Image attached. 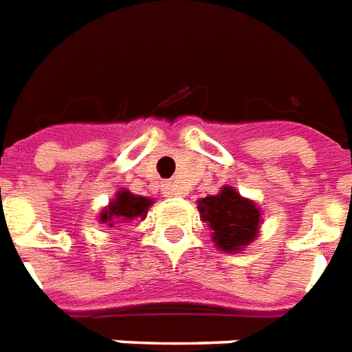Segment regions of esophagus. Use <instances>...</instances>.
<instances>
[{
    "instance_id": "obj_1",
    "label": "esophagus",
    "mask_w": 352,
    "mask_h": 352,
    "mask_svg": "<svg viewBox=\"0 0 352 352\" xmlns=\"http://www.w3.org/2000/svg\"><path fill=\"white\" fill-rule=\"evenodd\" d=\"M166 195L167 196H181V195H185V192H183V188H181L179 185H175V183H167Z\"/></svg>"
}]
</instances>
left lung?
<instances>
[{
    "mask_svg": "<svg viewBox=\"0 0 352 352\" xmlns=\"http://www.w3.org/2000/svg\"><path fill=\"white\" fill-rule=\"evenodd\" d=\"M200 219L210 227L214 245L223 252H241L260 233L262 210L235 186L223 185L217 195L198 200Z\"/></svg>",
    "mask_w": 352,
    "mask_h": 352,
    "instance_id": "1",
    "label": "left lung"
}]
</instances>
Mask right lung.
<instances>
[{"label":"right lung","mask_w":352,"mask_h":352,"mask_svg":"<svg viewBox=\"0 0 352 352\" xmlns=\"http://www.w3.org/2000/svg\"><path fill=\"white\" fill-rule=\"evenodd\" d=\"M152 204H154V198L133 195L131 190L121 188L111 198V202L100 212L98 221L106 223L107 227H116L121 226V223H131V221H135L138 217L144 219Z\"/></svg>","instance_id":"obj_1"}]
</instances>
